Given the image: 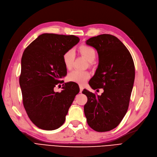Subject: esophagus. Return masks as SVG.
Wrapping results in <instances>:
<instances>
[{"instance_id":"obj_1","label":"esophagus","mask_w":157,"mask_h":157,"mask_svg":"<svg viewBox=\"0 0 157 157\" xmlns=\"http://www.w3.org/2000/svg\"><path fill=\"white\" fill-rule=\"evenodd\" d=\"M83 89H84L83 86H81V85H80V93L82 92V91L83 90Z\"/></svg>"}]
</instances>
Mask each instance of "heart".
Returning a JSON list of instances; mask_svg holds the SVG:
<instances>
[{
    "label": "heart",
    "instance_id": "heart-1",
    "mask_svg": "<svg viewBox=\"0 0 157 157\" xmlns=\"http://www.w3.org/2000/svg\"><path fill=\"white\" fill-rule=\"evenodd\" d=\"M80 53L86 58V60L92 63L96 58V52L92 47L88 45H82L80 47ZM75 58V52L73 49H70L64 53L63 56V61L67 69H71L73 65ZM90 73L88 71L73 70L69 73L67 78L70 81L84 84L90 78Z\"/></svg>",
    "mask_w": 157,
    "mask_h": 157
}]
</instances>
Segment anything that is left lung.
<instances>
[{"label":"left lung","instance_id":"8db88e82","mask_svg":"<svg viewBox=\"0 0 157 157\" xmlns=\"http://www.w3.org/2000/svg\"><path fill=\"white\" fill-rule=\"evenodd\" d=\"M86 44L95 48L99 63L89 85L95 90L103 88L96 95L84 89L88 101L84 112L92 129L105 132L120 124L128 111L135 80V65L128 49L115 36L101 34L92 37Z\"/></svg>","mask_w":157,"mask_h":157}]
</instances>
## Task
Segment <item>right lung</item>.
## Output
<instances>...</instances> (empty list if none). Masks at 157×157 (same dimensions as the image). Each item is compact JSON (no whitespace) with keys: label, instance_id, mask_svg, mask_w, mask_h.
<instances>
[{"label":"right lung","instance_id":"add662e5","mask_svg":"<svg viewBox=\"0 0 157 157\" xmlns=\"http://www.w3.org/2000/svg\"><path fill=\"white\" fill-rule=\"evenodd\" d=\"M80 41L75 36L43 33L24 50L21 60L20 86L29 119L37 128L54 130L64 124L69 109L79 92L71 82L54 91L67 75L63 56Z\"/></svg>","mask_w":157,"mask_h":157}]
</instances>
